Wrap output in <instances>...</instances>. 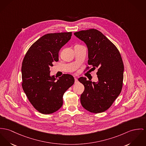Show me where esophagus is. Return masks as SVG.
Masks as SVG:
<instances>
[{"label": "esophagus", "mask_w": 146, "mask_h": 146, "mask_svg": "<svg viewBox=\"0 0 146 146\" xmlns=\"http://www.w3.org/2000/svg\"><path fill=\"white\" fill-rule=\"evenodd\" d=\"M74 80H75V82H74V83H78V79L76 78H75Z\"/></svg>", "instance_id": "1"}]
</instances>
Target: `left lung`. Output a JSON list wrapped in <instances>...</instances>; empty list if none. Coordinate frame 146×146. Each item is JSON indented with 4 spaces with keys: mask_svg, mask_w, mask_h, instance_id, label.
<instances>
[{
    "mask_svg": "<svg viewBox=\"0 0 146 146\" xmlns=\"http://www.w3.org/2000/svg\"><path fill=\"white\" fill-rule=\"evenodd\" d=\"M74 34L88 47V65L85 70L98 69L97 83L84 77L78 79L84 86L81 104L90 112H103L110 108L122 89L124 65L121 54L115 45L97 29L81 31Z\"/></svg>",
    "mask_w": 146,
    "mask_h": 146,
    "instance_id": "1",
    "label": "left lung"
}]
</instances>
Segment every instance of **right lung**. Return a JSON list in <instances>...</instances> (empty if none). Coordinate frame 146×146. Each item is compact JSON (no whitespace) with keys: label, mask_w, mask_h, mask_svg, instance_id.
Wrapping results in <instances>:
<instances>
[{"label":"right lung","mask_w":146,"mask_h":146,"mask_svg":"<svg viewBox=\"0 0 146 146\" xmlns=\"http://www.w3.org/2000/svg\"><path fill=\"white\" fill-rule=\"evenodd\" d=\"M72 32L46 34L28 50L22 66L23 90L34 108L44 114L55 112L63 105V96L74 83L64 74L56 80L50 67L58 61L60 48L70 40Z\"/></svg>","instance_id":"obj_1"}]
</instances>
